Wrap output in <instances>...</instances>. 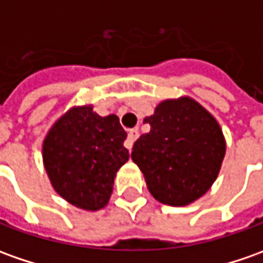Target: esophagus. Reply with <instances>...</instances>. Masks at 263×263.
<instances>
[{"mask_svg": "<svg viewBox=\"0 0 263 263\" xmlns=\"http://www.w3.org/2000/svg\"><path fill=\"white\" fill-rule=\"evenodd\" d=\"M138 137H139L138 129H129V132H128V138H126V141H125V145H126L128 149H131L132 145H134V142L137 141Z\"/></svg>", "mask_w": 263, "mask_h": 263, "instance_id": "obj_1", "label": "esophagus"}]
</instances>
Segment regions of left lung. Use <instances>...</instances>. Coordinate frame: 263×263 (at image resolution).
<instances>
[{"instance_id":"1","label":"left lung","mask_w":263,"mask_h":263,"mask_svg":"<svg viewBox=\"0 0 263 263\" xmlns=\"http://www.w3.org/2000/svg\"><path fill=\"white\" fill-rule=\"evenodd\" d=\"M144 122L151 129L134 144L132 160L149 193L168 206H185L214 183L226 151L220 126L190 98L164 101Z\"/></svg>"}]
</instances>
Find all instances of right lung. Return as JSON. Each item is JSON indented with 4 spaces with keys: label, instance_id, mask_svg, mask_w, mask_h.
Returning a JSON list of instances; mask_svg holds the SVG:
<instances>
[{
    "label": "right lung",
    "instance_id": "add662e5",
    "mask_svg": "<svg viewBox=\"0 0 263 263\" xmlns=\"http://www.w3.org/2000/svg\"><path fill=\"white\" fill-rule=\"evenodd\" d=\"M125 139L117 115L99 117L92 106L70 109L43 144L44 167L54 190L85 210L106 206L115 174L129 158Z\"/></svg>",
    "mask_w": 263,
    "mask_h": 263
}]
</instances>
